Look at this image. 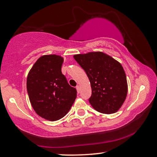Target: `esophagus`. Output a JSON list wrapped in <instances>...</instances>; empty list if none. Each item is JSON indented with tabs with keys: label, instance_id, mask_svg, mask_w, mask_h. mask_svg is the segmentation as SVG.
<instances>
[{
	"label": "esophagus",
	"instance_id": "1",
	"mask_svg": "<svg viewBox=\"0 0 157 157\" xmlns=\"http://www.w3.org/2000/svg\"><path fill=\"white\" fill-rule=\"evenodd\" d=\"M76 90H77V92H78V93H79V92H80V88H79V86H76Z\"/></svg>",
	"mask_w": 157,
	"mask_h": 157
}]
</instances>
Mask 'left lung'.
Segmentation results:
<instances>
[{"label": "left lung", "instance_id": "left-lung-1", "mask_svg": "<svg viewBox=\"0 0 157 157\" xmlns=\"http://www.w3.org/2000/svg\"><path fill=\"white\" fill-rule=\"evenodd\" d=\"M74 58L90 81L89 102L93 108L105 114L118 111L128 93L127 79L120 63L102 52L75 55Z\"/></svg>", "mask_w": 157, "mask_h": 157}]
</instances>
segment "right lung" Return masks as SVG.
Returning a JSON list of instances; mask_svg holds the SVG:
<instances>
[{
	"instance_id": "1",
	"label": "right lung",
	"mask_w": 157,
	"mask_h": 157,
	"mask_svg": "<svg viewBox=\"0 0 157 157\" xmlns=\"http://www.w3.org/2000/svg\"><path fill=\"white\" fill-rule=\"evenodd\" d=\"M63 63L61 56H41L30 70L27 79L28 96L35 112L51 121L66 115L77 97L76 89L69 85L62 74Z\"/></svg>"
}]
</instances>
